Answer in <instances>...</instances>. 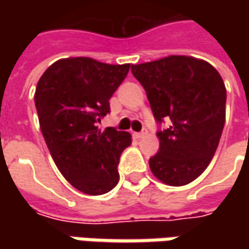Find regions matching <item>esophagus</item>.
Here are the masks:
<instances>
[{"label": "esophagus", "mask_w": 249, "mask_h": 249, "mask_svg": "<svg viewBox=\"0 0 249 249\" xmlns=\"http://www.w3.org/2000/svg\"><path fill=\"white\" fill-rule=\"evenodd\" d=\"M133 136H134L136 139H142V137L145 136V133H144V131H141V133H133Z\"/></svg>", "instance_id": "34e87169"}]
</instances>
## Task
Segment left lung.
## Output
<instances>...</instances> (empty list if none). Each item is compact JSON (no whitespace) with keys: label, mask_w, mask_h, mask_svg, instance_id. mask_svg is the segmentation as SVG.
Masks as SVG:
<instances>
[{"label":"left lung","mask_w":249,"mask_h":249,"mask_svg":"<svg viewBox=\"0 0 249 249\" xmlns=\"http://www.w3.org/2000/svg\"><path fill=\"white\" fill-rule=\"evenodd\" d=\"M133 76L147 92L158 123L159 151L149 158L154 176L167 186L196 180L215 155L226 120V87L222 76L206 61L170 55L131 65Z\"/></svg>","instance_id":"1"}]
</instances>
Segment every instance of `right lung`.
Returning <instances> with one entry per match:
<instances>
[{
    "label": "right lung",
    "mask_w": 249,
    "mask_h": 249,
    "mask_svg": "<svg viewBox=\"0 0 249 249\" xmlns=\"http://www.w3.org/2000/svg\"><path fill=\"white\" fill-rule=\"evenodd\" d=\"M130 63L109 65L86 56L53 62L40 77L34 102L40 129L53 162L74 188L90 196L119 181L120 154L131 144L127 131L98 129L109 100Z\"/></svg>",
    "instance_id": "1"
}]
</instances>
